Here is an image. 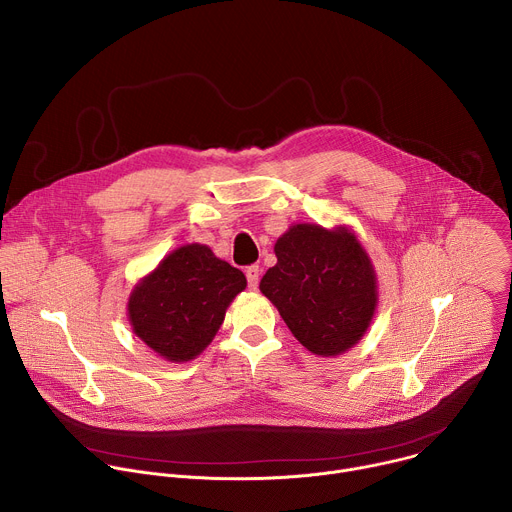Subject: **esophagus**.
<instances>
[{"label":"esophagus","mask_w":512,"mask_h":512,"mask_svg":"<svg viewBox=\"0 0 512 512\" xmlns=\"http://www.w3.org/2000/svg\"><path fill=\"white\" fill-rule=\"evenodd\" d=\"M245 275H247V281H249V289H257V285H259V277H261V269H259V265H249L247 269H245Z\"/></svg>","instance_id":"1"}]
</instances>
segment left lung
<instances>
[{"instance_id":"obj_1","label":"left lung","mask_w":512,"mask_h":512,"mask_svg":"<svg viewBox=\"0 0 512 512\" xmlns=\"http://www.w3.org/2000/svg\"><path fill=\"white\" fill-rule=\"evenodd\" d=\"M273 251L259 289L291 334L322 358L354 348L379 306L377 271L354 229L294 223Z\"/></svg>"}]
</instances>
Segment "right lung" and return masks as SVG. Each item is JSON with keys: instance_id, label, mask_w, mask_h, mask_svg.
I'll list each match as a JSON object with an SVG mask.
<instances>
[{"instance_id": "obj_1", "label": "right lung", "mask_w": 512, "mask_h": 512, "mask_svg": "<svg viewBox=\"0 0 512 512\" xmlns=\"http://www.w3.org/2000/svg\"><path fill=\"white\" fill-rule=\"evenodd\" d=\"M245 287L241 269L218 259L208 245L186 243L135 283L127 320L156 356L188 362L212 342Z\"/></svg>"}]
</instances>
